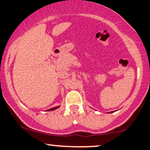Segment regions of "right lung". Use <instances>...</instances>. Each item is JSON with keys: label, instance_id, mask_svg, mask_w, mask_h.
<instances>
[{"label": "right lung", "instance_id": "right-lung-1", "mask_svg": "<svg viewBox=\"0 0 150 150\" xmlns=\"http://www.w3.org/2000/svg\"><path fill=\"white\" fill-rule=\"evenodd\" d=\"M58 108V106H56V107H53V108H50V109L48 110V111H53V110L56 109V108Z\"/></svg>", "mask_w": 150, "mask_h": 150}]
</instances>
